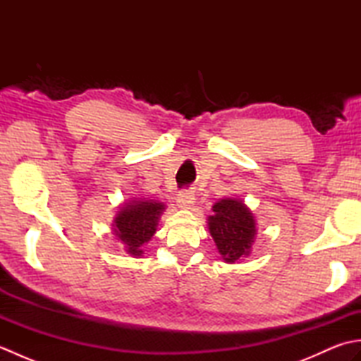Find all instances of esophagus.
<instances>
[{
  "instance_id": "34e87169",
  "label": "esophagus",
  "mask_w": 361,
  "mask_h": 361,
  "mask_svg": "<svg viewBox=\"0 0 361 361\" xmlns=\"http://www.w3.org/2000/svg\"><path fill=\"white\" fill-rule=\"evenodd\" d=\"M195 203V195L194 192H189V190H181V192L176 195V204L180 206L181 209H190Z\"/></svg>"
}]
</instances>
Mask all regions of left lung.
<instances>
[{
	"label": "left lung",
	"instance_id": "1",
	"mask_svg": "<svg viewBox=\"0 0 361 361\" xmlns=\"http://www.w3.org/2000/svg\"><path fill=\"white\" fill-rule=\"evenodd\" d=\"M208 228L225 262L234 264L251 252L256 235V220L242 200L224 198L212 206Z\"/></svg>",
	"mask_w": 361,
	"mask_h": 361
}]
</instances>
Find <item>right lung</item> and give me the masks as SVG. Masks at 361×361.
<instances>
[{"label": "right lung", "instance_id": "right-lung-1", "mask_svg": "<svg viewBox=\"0 0 361 361\" xmlns=\"http://www.w3.org/2000/svg\"><path fill=\"white\" fill-rule=\"evenodd\" d=\"M164 204L153 200H130L118 211L113 221V233L126 245V251L133 257L142 256V245L147 243L157 226Z\"/></svg>", "mask_w": 361, "mask_h": 361}]
</instances>
